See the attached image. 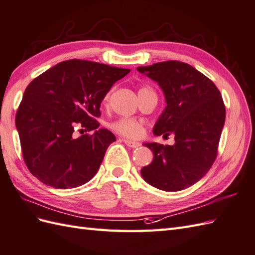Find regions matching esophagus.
Instances as JSON below:
<instances>
[{"mask_svg": "<svg viewBox=\"0 0 255 255\" xmlns=\"http://www.w3.org/2000/svg\"><path fill=\"white\" fill-rule=\"evenodd\" d=\"M123 141L126 142V145L131 147V148H137L140 146V144L138 141H134V140H129V139H123Z\"/></svg>", "mask_w": 255, "mask_h": 255, "instance_id": "1", "label": "esophagus"}]
</instances>
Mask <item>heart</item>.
Listing matches in <instances>:
<instances>
[{
  "mask_svg": "<svg viewBox=\"0 0 255 255\" xmlns=\"http://www.w3.org/2000/svg\"><path fill=\"white\" fill-rule=\"evenodd\" d=\"M148 90H150V88H148V86H141L138 93ZM111 93H113V90L108 92V94L105 97V102L109 101ZM110 128H113L116 133L122 136H126V137L128 138H137L145 132L144 122L137 119H133V118H121V119L111 123Z\"/></svg>",
  "mask_w": 255,
  "mask_h": 255,
  "instance_id": "b5f03b06",
  "label": "heart"
}]
</instances>
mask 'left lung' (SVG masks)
<instances>
[{"label":"left lung","mask_w":255,"mask_h":255,"mask_svg":"<svg viewBox=\"0 0 255 255\" xmlns=\"http://www.w3.org/2000/svg\"><path fill=\"white\" fill-rule=\"evenodd\" d=\"M163 91L166 107L153 127V134L174 135V145L144 144L153 153L142 178L158 189L178 191L207 174L217 156L225 123V105L215 84L188 64L167 60L137 67Z\"/></svg>","instance_id":"left-lung-1"}]
</instances>
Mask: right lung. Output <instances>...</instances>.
Segmentation results:
<instances>
[{"mask_svg": "<svg viewBox=\"0 0 255 255\" xmlns=\"http://www.w3.org/2000/svg\"><path fill=\"white\" fill-rule=\"evenodd\" d=\"M129 69L70 59L36 77L16 114L22 157L31 174L58 189L79 187L94 177L116 136L97 128L101 104ZM80 125L94 130L73 139Z\"/></svg>", "mask_w": 255, "mask_h": 255, "instance_id": "add662e5", "label": "right lung"}]
</instances>
